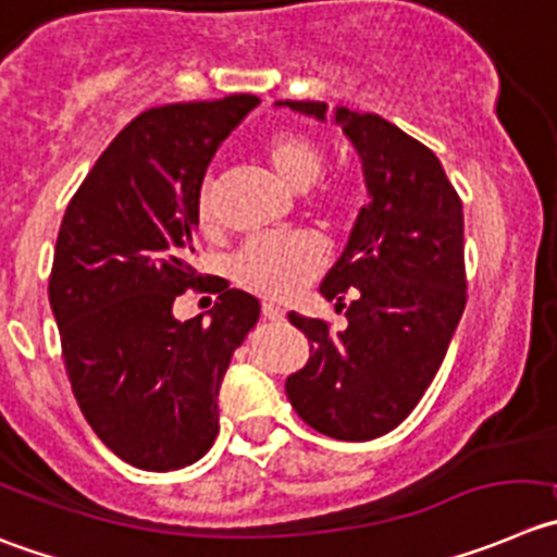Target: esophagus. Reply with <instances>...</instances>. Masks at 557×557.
Here are the masks:
<instances>
[{
    "label": "esophagus",
    "instance_id": "esophagus-1",
    "mask_svg": "<svg viewBox=\"0 0 557 557\" xmlns=\"http://www.w3.org/2000/svg\"><path fill=\"white\" fill-rule=\"evenodd\" d=\"M263 319L280 324V321H285V310L277 308V305H263Z\"/></svg>",
    "mask_w": 557,
    "mask_h": 557
}]
</instances>
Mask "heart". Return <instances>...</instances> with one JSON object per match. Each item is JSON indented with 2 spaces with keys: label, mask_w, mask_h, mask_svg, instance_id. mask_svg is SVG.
<instances>
[{
  "label": "heart",
  "mask_w": 557,
  "mask_h": 557,
  "mask_svg": "<svg viewBox=\"0 0 557 557\" xmlns=\"http://www.w3.org/2000/svg\"><path fill=\"white\" fill-rule=\"evenodd\" d=\"M263 159L269 161L280 184L294 191H305L324 173V150L308 134L296 128H280L263 139ZM319 206L337 222H349L357 216L366 191L355 175H337L324 181L315 195ZM197 220L202 227H211L216 220L214 195L208 186L197 191ZM324 267V247L310 233H290V236H252L244 242L233 258V277L238 285L267 296V299H288L299 294Z\"/></svg>",
  "instance_id": "obj_1"
}]
</instances>
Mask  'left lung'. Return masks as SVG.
Wrapping results in <instances>:
<instances>
[{"label":"left lung","mask_w":557,"mask_h":557,"mask_svg":"<svg viewBox=\"0 0 557 557\" xmlns=\"http://www.w3.org/2000/svg\"><path fill=\"white\" fill-rule=\"evenodd\" d=\"M326 121L324 101H277ZM362 161L371 202L321 283L346 310L341 332L288 313L310 360L285 379L290 407L321 434L366 443L396 429L445 360L467 305L465 214L443 164L414 137L371 112L335 109Z\"/></svg>","instance_id":"1"}]
</instances>
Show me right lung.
<instances>
[{
	"mask_svg": "<svg viewBox=\"0 0 557 557\" xmlns=\"http://www.w3.org/2000/svg\"><path fill=\"white\" fill-rule=\"evenodd\" d=\"M258 96L156 107L98 156L57 233L49 302L62 360L98 440L132 467L181 470L220 434L216 396L261 302L216 288L208 321L173 302L195 269L197 191Z\"/></svg>",
	"mask_w": 557,
	"mask_h": 557,
	"instance_id": "1",
	"label": "right lung"
}]
</instances>
